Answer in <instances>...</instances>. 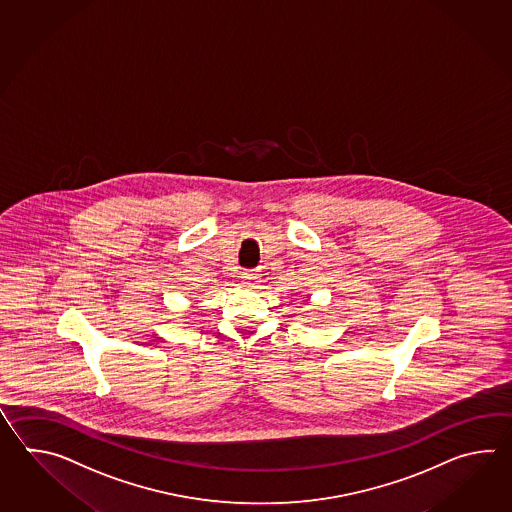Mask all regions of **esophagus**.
I'll return each instance as SVG.
<instances>
[{
  "label": "esophagus",
  "instance_id": "obj_1",
  "mask_svg": "<svg viewBox=\"0 0 512 512\" xmlns=\"http://www.w3.org/2000/svg\"><path fill=\"white\" fill-rule=\"evenodd\" d=\"M243 283L245 285H249V287H256V283H258V280H260V276H258V272L254 271H247L243 272Z\"/></svg>",
  "mask_w": 512,
  "mask_h": 512
}]
</instances>
